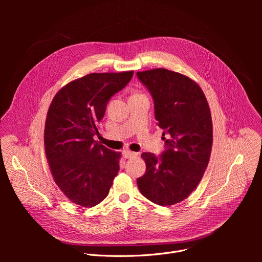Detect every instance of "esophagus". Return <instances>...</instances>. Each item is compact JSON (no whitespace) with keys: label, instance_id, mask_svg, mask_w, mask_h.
<instances>
[{"label":"esophagus","instance_id":"obj_1","mask_svg":"<svg viewBox=\"0 0 262 262\" xmlns=\"http://www.w3.org/2000/svg\"><path fill=\"white\" fill-rule=\"evenodd\" d=\"M137 155L138 154H136V152H134V151H130V150H123L122 151V156H123V158L124 159H129V158H134V157H137Z\"/></svg>","mask_w":262,"mask_h":262}]
</instances>
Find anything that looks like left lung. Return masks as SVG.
Here are the masks:
<instances>
[{
  "label": "left lung",
  "instance_id": "obj_1",
  "mask_svg": "<svg viewBox=\"0 0 262 262\" xmlns=\"http://www.w3.org/2000/svg\"><path fill=\"white\" fill-rule=\"evenodd\" d=\"M152 96L155 116L164 130L161 156L143 152L146 172L137 179L142 195L159 205L189 197L208 165L212 123L201 88L188 77L165 68L137 72Z\"/></svg>",
  "mask_w": 262,
  "mask_h": 262
}]
</instances>
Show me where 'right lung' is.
<instances>
[{
	"label": "right lung",
	"instance_id": "add662e5",
	"mask_svg": "<svg viewBox=\"0 0 262 262\" xmlns=\"http://www.w3.org/2000/svg\"><path fill=\"white\" fill-rule=\"evenodd\" d=\"M133 76L134 71L87 74L63 87L50 105L45 128L47 159L59 189L78 205L100 203L120 169V152L93 137L111 97Z\"/></svg>",
	"mask_w": 262,
	"mask_h": 262
}]
</instances>
